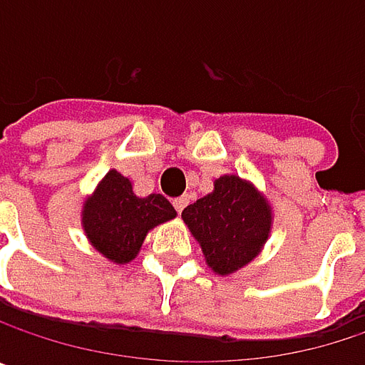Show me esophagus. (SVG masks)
I'll return each mask as SVG.
<instances>
[{
    "label": "esophagus",
    "mask_w": 365,
    "mask_h": 365,
    "mask_svg": "<svg viewBox=\"0 0 365 365\" xmlns=\"http://www.w3.org/2000/svg\"><path fill=\"white\" fill-rule=\"evenodd\" d=\"M187 202H190V196H180V198H175V200H173V207H175V211H178V213H182Z\"/></svg>",
    "instance_id": "obj_1"
}]
</instances>
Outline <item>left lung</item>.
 Returning a JSON list of instances; mask_svg holds the SVG:
<instances>
[{"instance_id": "1", "label": "left lung", "mask_w": 365, "mask_h": 365, "mask_svg": "<svg viewBox=\"0 0 365 365\" xmlns=\"http://www.w3.org/2000/svg\"><path fill=\"white\" fill-rule=\"evenodd\" d=\"M182 217L207 266L222 277L237 272L259 254L272 224L268 200L254 183L237 175L215 180L213 192L187 205Z\"/></svg>"}]
</instances>
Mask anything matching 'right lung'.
Returning <instances> with one entry per match:
<instances>
[{"label":"right lung","instance_id":"1","mask_svg":"<svg viewBox=\"0 0 365 365\" xmlns=\"http://www.w3.org/2000/svg\"><path fill=\"white\" fill-rule=\"evenodd\" d=\"M178 215L163 194L139 198L133 183L115 169L84 200L82 226L91 245L113 264H126L139 254L145 235Z\"/></svg>","mask_w":365,"mask_h":365}]
</instances>
